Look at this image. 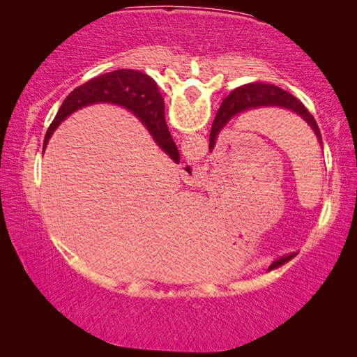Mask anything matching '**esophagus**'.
Returning <instances> with one entry per match:
<instances>
[{"mask_svg":"<svg viewBox=\"0 0 357 357\" xmlns=\"http://www.w3.org/2000/svg\"><path fill=\"white\" fill-rule=\"evenodd\" d=\"M183 178L187 184H200L204 179L203 168L198 164H184L183 168Z\"/></svg>","mask_w":357,"mask_h":357,"instance_id":"1","label":"esophagus"}]
</instances>
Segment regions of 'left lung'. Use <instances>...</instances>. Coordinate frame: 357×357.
<instances>
[{"instance_id":"obj_1","label":"left lung","mask_w":357,"mask_h":357,"mask_svg":"<svg viewBox=\"0 0 357 357\" xmlns=\"http://www.w3.org/2000/svg\"><path fill=\"white\" fill-rule=\"evenodd\" d=\"M257 107H283L294 113H298L299 116L310 126L313 132H315L318 142L323 148L321 132H319L317 121L309 113V110L302 105L301 100L296 99L294 96H291L289 93L283 91L282 88L274 86V84L249 83L234 89V91L229 96H227V99L222 102V107L219 108V113H217V116L214 119L213 129H211L209 149L214 148L219 132L225 128V124L234 116V114H239Z\"/></svg>"}]
</instances>
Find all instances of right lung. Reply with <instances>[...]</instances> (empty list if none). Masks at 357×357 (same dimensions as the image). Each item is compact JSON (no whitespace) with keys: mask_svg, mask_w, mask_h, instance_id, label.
Returning <instances> with one entry per match:
<instances>
[{"mask_svg":"<svg viewBox=\"0 0 357 357\" xmlns=\"http://www.w3.org/2000/svg\"><path fill=\"white\" fill-rule=\"evenodd\" d=\"M96 102H110V104L130 110L146 126L160 149L178 164L179 151L168 132L164 99L157 89V84L149 75L132 69L108 72L75 88L59 107L55 119L45 134L44 146L64 118H68L78 108L96 104Z\"/></svg>","mask_w":357,"mask_h":357,"instance_id":"1","label":"right lung"}]
</instances>
